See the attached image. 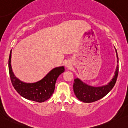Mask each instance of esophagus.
<instances>
[{"mask_svg":"<svg viewBox=\"0 0 128 128\" xmlns=\"http://www.w3.org/2000/svg\"><path fill=\"white\" fill-rule=\"evenodd\" d=\"M66 66L67 67H70V66H71V64H70V62H67L66 64Z\"/></svg>","mask_w":128,"mask_h":128,"instance_id":"1","label":"esophagus"}]
</instances>
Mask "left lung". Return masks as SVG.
<instances>
[{"label":"left lung","instance_id":"obj_1","mask_svg":"<svg viewBox=\"0 0 128 128\" xmlns=\"http://www.w3.org/2000/svg\"><path fill=\"white\" fill-rule=\"evenodd\" d=\"M116 52L117 50H116ZM117 59H118L117 52ZM118 62V61H117ZM118 74V65H117L115 75L110 83L106 86L93 87L85 84L78 78L74 80L73 90L77 98L84 103H91L97 101L104 97L114 86Z\"/></svg>","mask_w":128,"mask_h":128}]
</instances>
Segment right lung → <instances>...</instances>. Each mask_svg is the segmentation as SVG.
<instances>
[{
    "mask_svg": "<svg viewBox=\"0 0 128 128\" xmlns=\"http://www.w3.org/2000/svg\"><path fill=\"white\" fill-rule=\"evenodd\" d=\"M11 51L8 60L10 79L18 94L28 100L39 103L44 102L50 98L54 91L57 78L64 71V67L54 68L43 79L37 82L26 83L22 82L14 76L11 66Z\"/></svg>",
    "mask_w": 128,
    "mask_h": 128,
    "instance_id": "obj_1",
    "label": "right lung"
}]
</instances>
